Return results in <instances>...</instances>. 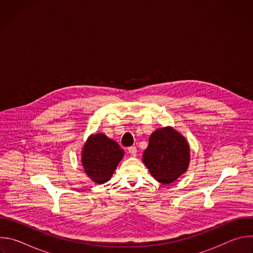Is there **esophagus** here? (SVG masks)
Masks as SVG:
<instances>
[{
    "label": "esophagus",
    "mask_w": 253,
    "mask_h": 253,
    "mask_svg": "<svg viewBox=\"0 0 253 253\" xmlns=\"http://www.w3.org/2000/svg\"><path fill=\"white\" fill-rule=\"evenodd\" d=\"M128 152H129L130 155L136 156V154H137V148H136L135 146H131V147L128 148Z\"/></svg>",
    "instance_id": "esophagus-1"
}]
</instances>
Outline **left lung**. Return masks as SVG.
<instances>
[{"instance_id": "8db88e82", "label": "left lung", "mask_w": 253, "mask_h": 253, "mask_svg": "<svg viewBox=\"0 0 253 253\" xmlns=\"http://www.w3.org/2000/svg\"><path fill=\"white\" fill-rule=\"evenodd\" d=\"M189 161L190 148L187 140L170 126L155 130L143 153L144 164L162 184L172 183L184 174Z\"/></svg>"}]
</instances>
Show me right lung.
<instances>
[{
  "instance_id": "right-lung-1",
  "label": "right lung",
  "mask_w": 253,
  "mask_h": 253,
  "mask_svg": "<svg viewBox=\"0 0 253 253\" xmlns=\"http://www.w3.org/2000/svg\"><path fill=\"white\" fill-rule=\"evenodd\" d=\"M124 150L103 133L89 136L82 150V165L92 181L103 184L111 179Z\"/></svg>"
}]
</instances>
